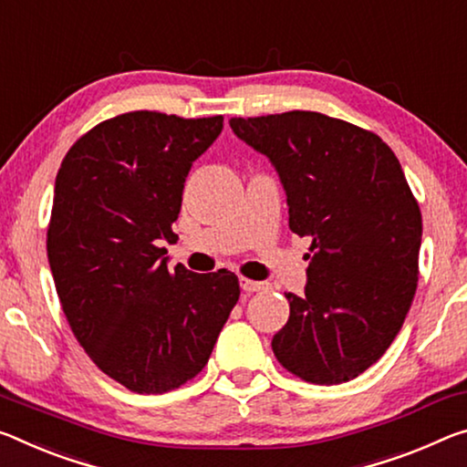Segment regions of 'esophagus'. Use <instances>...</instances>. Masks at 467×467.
Masks as SVG:
<instances>
[{
	"mask_svg": "<svg viewBox=\"0 0 467 467\" xmlns=\"http://www.w3.org/2000/svg\"><path fill=\"white\" fill-rule=\"evenodd\" d=\"M239 285L245 293H257V291H264L265 285L264 283H257V280H251V278H239Z\"/></svg>",
	"mask_w": 467,
	"mask_h": 467,
	"instance_id": "esophagus-1",
	"label": "esophagus"
}]
</instances>
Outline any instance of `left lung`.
I'll list each match as a JSON object with an SVG mask.
<instances>
[{"mask_svg":"<svg viewBox=\"0 0 467 467\" xmlns=\"http://www.w3.org/2000/svg\"><path fill=\"white\" fill-rule=\"evenodd\" d=\"M278 172L288 228L312 239L306 293H285L272 351L288 372L340 384L376 364L416 295L421 213L397 155L374 132L317 112L231 118Z\"/></svg>","mask_w":467,"mask_h":467,"instance_id":"obj_1","label":"left lung"}]
</instances>
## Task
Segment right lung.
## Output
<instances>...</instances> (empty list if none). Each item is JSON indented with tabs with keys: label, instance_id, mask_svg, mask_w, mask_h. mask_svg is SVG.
<instances>
[{
	"label": "right lung",
	"instance_id": "1",
	"mask_svg": "<svg viewBox=\"0 0 467 467\" xmlns=\"http://www.w3.org/2000/svg\"><path fill=\"white\" fill-rule=\"evenodd\" d=\"M224 118L129 112L91 129L56 176L47 257L74 337L101 372L140 395L202 372L239 301L228 270H168L189 170Z\"/></svg>",
	"mask_w": 467,
	"mask_h": 467
}]
</instances>
